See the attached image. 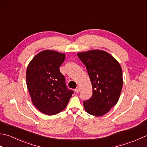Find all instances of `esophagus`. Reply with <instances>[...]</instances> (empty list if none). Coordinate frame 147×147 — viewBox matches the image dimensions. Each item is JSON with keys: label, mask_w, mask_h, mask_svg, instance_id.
Listing matches in <instances>:
<instances>
[{"label": "esophagus", "mask_w": 147, "mask_h": 147, "mask_svg": "<svg viewBox=\"0 0 147 147\" xmlns=\"http://www.w3.org/2000/svg\"><path fill=\"white\" fill-rule=\"evenodd\" d=\"M80 88L79 87H77V88L74 90V91H75V92H76V93H78V92H80Z\"/></svg>", "instance_id": "esophagus-1"}]
</instances>
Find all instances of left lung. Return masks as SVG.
<instances>
[{
    "mask_svg": "<svg viewBox=\"0 0 147 147\" xmlns=\"http://www.w3.org/2000/svg\"><path fill=\"white\" fill-rule=\"evenodd\" d=\"M91 81L92 97L83 102L88 114L102 116L117 104L123 88V71L119 63L109 53L99 50L80 52Z\"/></svg>",
    "mask_w": 147,
    "mask_h": 147,
    "instance_id": "8db88e82",
    "label": "left lung"
}]
</instances>
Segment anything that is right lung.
<instances>
[{"instance_id":"add662e5","label":"right lung","mask_w":147,"mask_h":147,"mask_svg":"<svg viewBox=\"0 0 147 147\" xmlns=\"http://www.w3.org/2000/svg\"><path fill=\"white\" fill-rule=\"evenodd\" d=\"M65 54L43 51L30 62L26 70V85L34 105L46 115L59 113L66 107L73 94L67 88L59 67Z\"/></svg>"}]
</instances>
